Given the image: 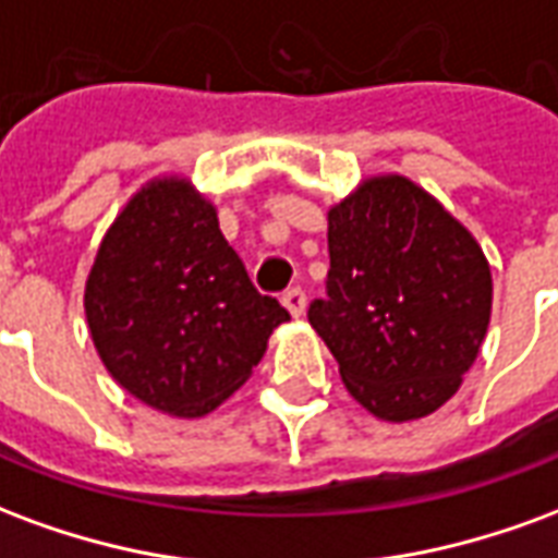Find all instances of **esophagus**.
<instances>
[{
  "label": "esophagus",
  "instance_id": "1",
  "mask_svg": "<svg viewBox=\"0 0 558 558\" xmlns=\"http://www.w3.org/2000/svg\"><path fill=\"white\" fill-rule=\"evenodd\" d=\"M280 302L287 304V311H290L292 316H302L304 307H307V295H304V290H299V287H290V290L283 292Z\"/></svg>",
  "mask_w": 558,
  "mask_h": 558
}]
</instances>
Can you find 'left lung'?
Segmentation results:
<instances>
[{"label":"left lung","mask_w":558,"mask_h":558,"mask_svg":"<svg viewBox=\"0 0 558 558\" xmlns=\"http://www.w3.org/2000/svg\"><path fill=\"white\" fill-rule=\"evenodd\" d=\"M328 256L307 319L347 391L383 421L439 410L490 326V266L472 232L410 179L376 175L328 211Z\"/></svg>","instance_id":"obj_1"}]
</instances>
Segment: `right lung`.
Returning a JSON list of instances; mask_svg holds the SVG:
<instances>
[{"mask_svg": "<svg viewBox=\"0 0 558 558\" xmlns=\"http://www.w3.org/2000/svg\"><path fill=\"white\" fill-rule=\"evenodd\" d=\"M95 350L151 410L199 418L244 386L290 314L256 292L218 211L179 175L131 196L86 280Z\"/></svg>", "mask_w": 558, "mask_h": 558, "instance_id": "right-lung-1", "label": "right lung"}]
</instances>
